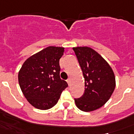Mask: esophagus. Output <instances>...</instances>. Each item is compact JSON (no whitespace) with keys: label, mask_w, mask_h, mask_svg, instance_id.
Returning <instances> with one entry per match:
<instances>
[{"label":"esophagus","mask_w":134,"mask_h":134,"mask_svg":"<svg viewBox=\"0 0 134 134\" xmlns=\"http://www.w3.org/2000/svg\"><path fill=\"white\" fill-rule=\"evenodd\" d=\"M66 81H67V82H68V85H69V86H70V79H68V80H66Z\"/></svg>","instance_id":"obj_1"}]
</instances>
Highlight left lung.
<instances>
[{"mask_svg": "<svg viewBox=\"0 0 134 134\" xmlns=\"http://www.w3.org/2000/svg\"><path fill=\"white\" fill-rule=\"evenodd\" d=\"M77 57L85 78V93L74 99L80 110L89 112L103 106L110 99L115 88L113 70L99 53L89 47L72 48Z\"/></svg>", "mask_w": 134, "mask_h": 134, "instance_id": "left-lung-1", "label": "left lung"}]
</instances>
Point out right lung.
<instances>
[{"label": "right lung", "mask_w": 134, "mask_h": 134, "mask_svg": "<svg viewBox=\"0 0 134 134\" xmlns=\"http://www.w3.org/2000/svg\"><path fill=\"white\" fill-rule=\"evenodd\" d=\"M64 48L49 46L24 62L19 72L20 88L27 101L34 107L47 110L58 103L68 86L60 77L59 61Z\"/></svg>", "instance_id": "obj_1"}]
</instances>
